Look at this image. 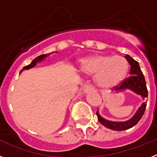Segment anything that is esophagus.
I'll use <instances>...</instances> for the list:
<instances>
[{
    "instance_id": "esophagus-1",
    "label": "esophagus",
    "mask_w": 157,
    "mask_h": 157,
    "mask_svg": "<svg viewBox=\"0 0 157 157\" xmlns=\"http://www.w3.org/2000/svg\"><path fill=\"white\" fill-rule=\"evenodd\" d=\"M90 91H95V88L91 85H86L84 86V92L89 93Z\"/></svg>"
}]
</instances>
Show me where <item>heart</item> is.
Wrapping results in <instances>:
<instances>
[{"instance_id":"b5f03b06","label":"heart","mask_w":157,"mask_h":157,"mask_svg":"<svg viewBox=\"0 0 157 157\" xmlns=\"http://www.w3.org/2000/svg\"><path fill=\"white\" fill-rule=\"evenodd\" d=\"M80 70L83 74L95 75L94 79L99 86L112 88L125 79L129 63L121 56L96 54L82 60Z\"/></svg>"}]
</instances>
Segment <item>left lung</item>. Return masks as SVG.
<instances>
[{"mask_svg":"<svg viewBox=\"0 0 157 157\" xmlns=\"http://www.w3.org/2000/svg\"><path fill=\"white\" fill-rule=\"evenodd\" d=\"M125 58L127 59V61L129 62L130 65V75L131 76L123 80L120 83V85L116 86L115 87V90L121 91L124 90H130L135 94L141 96V98L145 99V98L148 97V90H147L145 77H144L143 73L140 68L139 63H138V62L134 60L132 57H130L129 55H126ZM145 108H146V104L144 102L139 107V109L136 112L134 116L125 122L109 121V120H107L101 117L98 112H97V116H98V119L100 123L103 126H105V127L111 129V130L121 131V130H127V129H130L135 126L139 122L141 117L143 116Z\"/></svg>","mask_w":157,"mask_h":157,"instance_id":"8db88e82","label":"left lung"}]
</instances>
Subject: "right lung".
<instances>
[{
    "mask_svg": "<svg viewBox=\"0 0 157 157\" xmlns=\"http://www.w3.org/2000/svg\"><path fill=\"white\" fill-rule=\"evenodd\" d=\"M51 53H48V54H43V55H41V56H38L37 57H36L35 59H33V61L31 62V63H30L29 65H27V66H25L24 67H23V70H25V69H27V70H28V69L30 68H32V67H34V66L36 65V63H37V62H41V60H43V59H45V58H46L47 56H48L49 55H50ZM22 70V71H23Z\"/></svg>",
    "mask_w": 157,
    "mask_h": 157,
    "instance_id": "1",
    "label": "right lung"
}]
</instances>
